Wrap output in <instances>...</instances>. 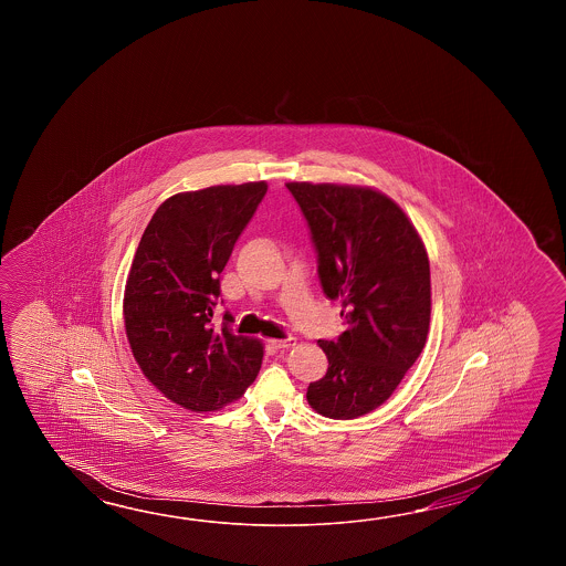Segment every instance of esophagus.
I'll use <instances>...</instances> for the list:
<instances>
[{"mask_svg": "<svg viewBox=\"0 0 566 566\" xmlns=\"http://www.w3.org/2000/svg\"><path fill=\"white\" fill-rule=\"evenodd\" d=\"M269 346L275 349H289L295 346V339L287 337V339H269Z\"/></svg>", "mask_w": 566, "mask_h": 566, "instance_id": "1", "label": "esophagus"}]
</instances>
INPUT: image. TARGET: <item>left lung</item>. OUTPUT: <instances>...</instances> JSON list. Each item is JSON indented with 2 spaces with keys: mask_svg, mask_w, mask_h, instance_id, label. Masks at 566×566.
<instances>
[{
  "mask_svg": "<svg viewBox=\"0 0 566 566\" xmlns=\"http://www.w3.org/2000/svg\"><path fill=\"white\" fill-rule=\"evenodd\" d=\"M312 230L324 293L339 300L346 332L317 342L327 373L307 402L329 419H358L397 390L421 356L431 322V269L419 232L380 190L289 181Z\"/></svg>",
  "mask_w": 566,
  "mask_h": 566,
  "instance_id": "1",
  "label": "left lung"
}]
</instances>
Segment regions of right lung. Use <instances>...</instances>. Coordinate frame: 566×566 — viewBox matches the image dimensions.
I'll return each mask as SVG.
<instances>
[{
  "mask_svg": "<svg viewBox=\"0 0 566 566\" xmlns=\"http://www.w3.org/2000/svg\"><path fill=\"white\" fill-rule=\"evenodd\" d=\"M266 181L174 193L149 220L123 295L133 358L171 402L220 410L253 385L263 361L256 337L212 324L220 279L234 242L253 218Z\"/></svg>",
  "mask_w": 566,
  "mask_h": 566,
  "instance_id": "add662e5",
  "label": "right lung"
}]
</instances>
